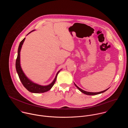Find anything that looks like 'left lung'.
<instances>
[{"label": "left lung", "mask_w": 128, "mask_h": 128, "mask_svg": "<svg viewBox=\"0 0 128 128\" xmlns=\"http://www.w3.org/2000/svg\"><path fill=\"white\" fill-rule=\"evenodd\" d=\"M75 84V86H76L80 91L81 92H82V93H83L84 94H86V95H98V94H101V93H104V92H105L106 90H107L108 88H107V89H106V90H103V91H101V92H95V93H94V92H86V91H85V90H82V89H81L78 86L76 85V84Z\"/></svg>", "instance_id": "obj_1"}]
</instances>
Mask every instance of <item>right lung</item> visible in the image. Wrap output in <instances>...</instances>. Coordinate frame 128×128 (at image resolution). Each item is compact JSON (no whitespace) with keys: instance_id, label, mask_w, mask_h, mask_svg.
<instances>
[{"instance_id":"add662e5","label":"right lung","mask_w":128,"mask_h":128,"mask_svg":"<svg viewBox=\"0 0 128 128\" xmlns=\"http://www.w3.org/2000/svg\"><path fill=\"white\" fill-rule=\"evenodd\" d=\"M34 30H32V31L30 32L28 34L31 33V32L33 31ZM27 34V35H28ZM25 40V38H24L20 43L19 48H18V56L16 61V72L18 73V74L19 76V78L22 83L24 86L28 90L29 92L31 93H44L47 92V91L50 90V88L52 87L54 84L56 80L57 76H58V74L60 71H59L56 76L54 80L48 86H41L39 85L38 84H36L35 83H34L32 81H31L28 78L25 76L24 73L23 72L21 65H20V51L21 49L22 48V46L23 44V42Z\"/></svg>"}]
</instances>
